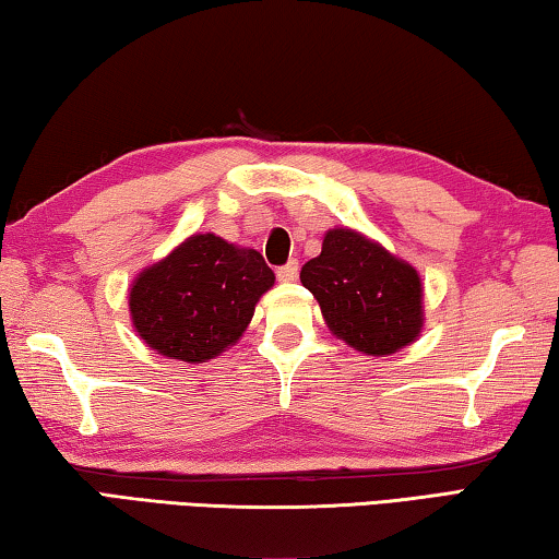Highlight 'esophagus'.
<instances>
[{
    "label": "esophagus",
    "instance_id": "obj_1",
    "mask_svg": "<svg viewBox=\"0 0 559 559\" xmlns=\"http://www.w3.org/2000/svg\"><path fill=\"white\" fill-rule=\"evenodd\" d=\"M276 276H278V281H283V283L296 281V276H298V261H288V263H283V266H278V269H276Z\"/></svg>",
    "mask_w": 559,
    "mask_h": 559
}]
</instances>
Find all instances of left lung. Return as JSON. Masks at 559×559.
<instances>
[{
    "instance_id": "obj_1",
    "label": "left lung",
    "mask_w": 559,
    "mask_h": 559,
    "mask_svg": "<svg viewBox=\"0 0 559 559\" xmlns=\"http://www.w3.org/2000/svg\"><path fill=\"white\" fill-rule=\"evenodd\" d=\"M300 281L335 335L359 353L390 355L419 335V273L357 231H328L323 251L302 266Z\"/></svg>"
}]
</instances>
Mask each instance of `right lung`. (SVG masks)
I'll return each mask as SVG.
<instances>
[{
    "mask_svg": "<svg viewBox=\"0 0 559 559\" xmlns=\"http://www.w3.org/2000/svg\"><path fill=\"white\" fill-rule=\"evenodd\" d=\"M273 278L259 251L214 234L189 236L140 273L130 290L132 325L159 355L206 362L241 337Z\"/></svg>",
    "mask_w": 559,
    "mask_h": 559,
    "instance_id": "add662e5",
    "label": "right lung"
}]
</instances>
